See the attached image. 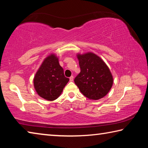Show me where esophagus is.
<instances>
[{
	"instance_id": "obj_1",
	"label": "esophagus",
	"mask_w": 148,
	"mask_h": 148,
	"mask_svg": "<svg viewBox=\"0 0 148 148\" xmlns=\"http://www.w3.org/2000/svg\"><path fill=\"white\" fill-rule=\"evenodd\" d=\"M69 79H70V81H71V82L73 81V80H74V77H73V76H72L70 77Z\"/></svg>"
}]
</instances>
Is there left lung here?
Instances as JSON below:
<instances>
[{"label":"left lung","instance_id":"8db88e82","mask_svg":"<svg viewBox=\"0 0 148 148\" xmlns=\"http://www.w3.org/2000/svg\"><path fill=\"white\" fill-rule=\"evenodd\" d=\"M79 74L74 82L80 92L90 100H99L108 93L114 83L113 76L107 64L92 52L77 53Z\"/></svg>","mask_w":148,"mask_h":148}]
</instances>
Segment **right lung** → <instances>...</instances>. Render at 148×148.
I'll list each match as a JSON object with an SVG mask.
<instances>
[{
    "label": "right lung",
    "instance_id": "right-lung-1",
    "mask_svg": "<svg viewBox=\"0 0 148 148\" xmlns=\"http://www.w3.org/2000/svg\"><path fill=\"white\" fill-rule=\"evenodd\" d=\"M69 81L64 76L63 69L59 62V57L50 53L42 61L33 79L34 87L40 97L53 101L61 95Z\"/></svg>",
    "mask_w": 148,
    "mask_h": 148
}]
</instances>
